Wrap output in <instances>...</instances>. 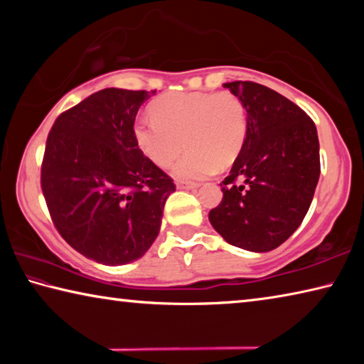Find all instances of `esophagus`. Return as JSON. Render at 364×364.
Segmentation results:
<instances>
[{"instance_id":"esophagus-1","label":"esophagus","mask_w":364,"mask_h":364,"mask_svg":"<svg viewBox=\"0 0 364 364\" xmlns=\"http://www.w3.org/2000/svg\"><path fill=\"white\" fill-rule=\"evenodd\" d=\"M178 188H183V189H196L199 184L197 183H191V181H178L176 183Z\"/></svg>"}]
</instances>
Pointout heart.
<instances>
[{
    "mask_svg": "<svg viewBox=\"0 0 364 364\" xmlns=\"http://www.w3.org/2000/svg\"><path fill=\"white\" fill-rule=\"evenodd\" d=\"M152 117L134 125L141 152L160 168H167L183 152L173 175L202 180L236 160L247 138V109L241 97L221 93H170L152 104Z\"/></svg>",
    "mask_w": 364,
    "mask_h": 364,
    "instance_id": "1",
    "label": "heart"
}]
</instances>
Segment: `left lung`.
Segmentation results:
<instances>
[{"label":"left lung","instance_id":"8db88e82","mask_svg":"<svg viewBox=\"0 0 364 364\" xmlns=\"http://www.w3.org/2000/svg\"><path fill=\"white\" fill-rule=\"evenodd\" d=\"M225 88L247 109V138L223 181V199L208 213L228 244L269 252L297 230L319 180V141L297 104L254 82Z\"/></svg>","mask_w":364,"mask_h":364}]
</instances>
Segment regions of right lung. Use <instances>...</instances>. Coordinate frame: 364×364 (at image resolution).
Listing matches in <instances>:
<instances>
[{"label": "right lung", "mask_w": 364, "mask_h": 364, "mask_svg": "<svg viewBox=\"0 0 364 364\" xmlns=\"http://www.w3.org/2000/svg\"><path fill=\"white\" fill-rule=\"evenodd\" d=\"M154 93L101 90L60 114L48 134L41 191L49 215L65 242L97 263L143 257L175 191L134 139V119Z\"/></svg>", "instance_id": "add662e5"}]
</instances>
